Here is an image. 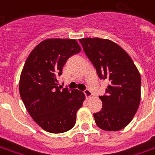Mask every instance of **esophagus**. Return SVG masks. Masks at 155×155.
<instances>
[{
	"mask_svg": "<svg viewBox=\"0 0 155 155\" xmlns=\"http://www.w3.org/2000/svg\"><path fill=\"white\" fill-rule=\"evenodd\" d=\"M84 93L85 94V96L87 98H89V97H92V93H91L90 89H88V88H86L85 90L84 91Z\"/></svg>",
	"mask_w": 155,
	"mask_h": 155,
	"instance_id": "34e87169",
	"label": "esophagus"
}]
</instances>
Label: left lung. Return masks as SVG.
Wrapping results in <instances>:
<instances>
[{
  "label": "left lung",
  "instance_id": "1",
  "mask_svg": "<svg viewBox=\"0 0 155 155\" xmlns=\"http://www.w3.org/2000/svg\"><path fill=\"white\" fill-rule=\"evenodd\" d=\"M101 80H108L103 96H99L102 108L94 113L100 128L119 131L127 126L137 110L140 100V73L130 56L110 40H79Z\"/></svg>",
  "mask_w": 155,
  "mask_h": 155
}]
</instances>
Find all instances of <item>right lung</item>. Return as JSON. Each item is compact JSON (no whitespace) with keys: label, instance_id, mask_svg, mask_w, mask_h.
<instances>
[{"label":"right lung","instance_id":"add662e5","mask_svg":"<svg viewBox=\"0 0 155 155\" xmlns=\"http://www.w3.org/2000/svg\"><path fill=\"white\" fill-rule=\"evenodd\" d=\"M80 50L75 40L48 39L35 46L26 60L20 75V96L33 120L49 133L71 129L85 100L78 89L62 90L57 79L68 58Z\"/></svg>","mask_w":155,"mask_h":155}]
</instances>
